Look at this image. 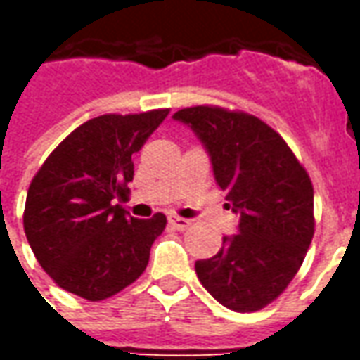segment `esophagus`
Wrapping results in <instances>:
<instances>
[{"instance_id":"1","label":"esophagus","mask_w":360,"mask_h":360,"mask_svg":"<svg viewBox=\"0 0 360 360\" xmlns=\"http://www.w3.org/2000/svg\"><path fill=\"white\" fill-rule=\"evenodd\" d=\"M167 221H169V226L175 227V229H179V231H183V229H187V227L191 226V221H188V219L179 218V216H169Z\"/></svg>"}]
</instances>
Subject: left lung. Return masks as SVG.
Returning <instances> with one entry per match:
<instances>
[{"mask_svg": "<svg viewBox=\"0 0 360 360\" xmlns=\"http://www.w3.org/2000/svg\"><path fill=\"white\" fill-rule=\"evenodd\" d=\"M173 119L202 142L227 206L239 214L237 235L224 237L216 257L196 260V276L227 309H264L295 278L314 235L309 173L255 115L196 105Z\"/></svg>", "mask_w": 360, "mask_h": 360, "instance_id": "1", "label": "left lung"}]
</instances>
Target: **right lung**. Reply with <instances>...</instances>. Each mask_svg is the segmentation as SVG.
<instances>
[{"label": "right lung", "mask_w": 360, "mask_h": 360, "mask_svg": "<svg viewBox=\"0 0 360 360\" xmlns=\"http://www.w3.org/2000/svg\"><path fill=\"white\" fill-rule=\"evenodd\" d=\"M169 110L108 113L77 127L51 152L28 187L25 233L44 271L86 301H103L146 270L164 214L131 218L117 198L129 193L133 156Z\"/></svg>", "instance_id": "obj_1"}]
</instances>
